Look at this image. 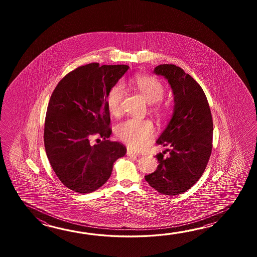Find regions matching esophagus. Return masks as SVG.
I'll return each mask as SVG.
<instances>
[{"instance_id":"esophagus-1","label":"esophagus","mask_w":257,"mask_h":257,"mask_svg":"<svg viewBox=\"0 0 257 257\" xmlns=\"http://www.w3.org/2000/svg\"><path fill=\"white\" fill-rule=\"evenodd\" d=\"M126 155L130 156V157H138V153L132 152L130 149L126 150Z\"/></svg>"}]
</instances>
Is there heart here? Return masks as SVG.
Segmentation results:
<instances>
[{
    "label": "heart",
    "mask_w": 257,
    "mask_h": 257,
    "mask_svg": "<svg viewBox=\"0 0 257 257\" xmlns=\"http://www.w3.org/2000/svg\"><path fill=\"white\" fill-rule=\"evenodd\" d=\"M133 85L139 90L149 103L152 104L153 111L160 115H164L166 105L160 100L164 97L165 88L159 79L147 75H139L133 80ZM125 96V88L121 82H117L111 88L106 96V105L112 115H117L121 111V105ZM154 132V126L149 119L127 118L117 123L115 126L116 138L128 147L141 150L147 146L148 142Z\"/></svg>",
    "instance_id": "heart-1"
}]
</instances>
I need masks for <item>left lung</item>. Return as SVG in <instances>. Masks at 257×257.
<instances>
[{
    "label": "left lung",
    "mask_w": 257,
    "mask_h": 257,
    "mask_svg": "<svg viewBox=\"0 0 257 257\" xmlns=\"http://www.w3.org/2000/svg\"><path fill=\"white\" fill-rule=\"evenodd\" d=\"M154 73L165 77L175 95L174 115L157 143L169 147L170 155H156V171L145 176L161 194L179 195L197 183L207 167L212 151L213 120L201 86L183 69L161 64Z\"/></svg>",
    "instance_id": "obj_1"
}]
</instances>
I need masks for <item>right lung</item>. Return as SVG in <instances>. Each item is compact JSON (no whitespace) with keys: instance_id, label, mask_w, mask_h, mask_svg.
Masks as SVG:
<instances>
[{"instance_id":"obj_1","label":"right lung","mask_w":257,"mask_h":257,"mask_svg":"<svg viewBox=\"0 0 257 257\" xmlns=\"http://www.w3.org/2000/svg\"><path fill=\"white\" fill-rule=\"evenodd\" d=\"M128 68L95 62L80 66L60 80L50 96L45 150L55 174L72 191L98 189L109 179L115 161L126 154L122 143L108 140L112 130L106 96ZM93 137L102 141L93 146Z\"/></svg>"}]
</instances>
